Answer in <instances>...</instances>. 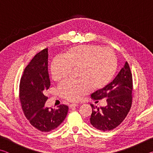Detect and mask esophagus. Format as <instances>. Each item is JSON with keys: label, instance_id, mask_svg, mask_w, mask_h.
Listing matches in <instances>:
<instances>
[{"label": "esophagus", "instance_id": "34e87169", "mask_svg": "<svg viewBox=\"0 0 153 153\" xmlns=\"http://www.w3.org/2000/svg\"><path fill=\"white\" fill-rule=\"evenodd\" d=\"M77 105H78L76 104V103H73V104H71L70 105H69V108H71L73 107H77Z\"/></svg>", "mask_w": 153, "mask_h": 153}]
</instances>
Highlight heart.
Segmentation results:
<instances>
[{"label":"heart","instance_id":"1","mask_svg":"<svg viewBox=\"0 0 153 153\" xmlns=\"http://www.w3.org/2000/svg\"><path fill=\"white\" fill-rule=\"evenodd\" d=\"M117 65L113 51L96 45H82L72 48L65 58L56 56L51 62L50 72L54 81L65 78L71 69L79 68L78 80L67 79L58 87L65 99L76 101L91 88H104L112 79Z\"/></svg>","mask_w":153,"mask_h":153}]
</instances>
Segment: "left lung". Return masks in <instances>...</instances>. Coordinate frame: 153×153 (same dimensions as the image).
Here are the masks:
<instances>
[{
    "label": "left lung",
    "instance_id": "left-lung-1",
    "mask_svg": "<svg viewBox=\"0 0 153 153\" xmlns=\"http://www.w3.org/2000/svg\"><path fill=\"white\" fill-rule=\"evenodd\" d=\"M132 75L126 62L117 76L104 88L97 90L91 95L97 103L105 99L107 106L98 108L91 104L92 112L90 121L98 130L106 131L117 127L126 117L132 103Z\"/></svg>",
    "mask_w": 153,
    "mask_h": 153
}]
</instances>
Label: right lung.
<instances>
[{
    "label": "right lung",
    "mask_w": 153,
    "mask_h": 153,
    "mask_svg": "<svg viewBox=\"0 0 153 153\" xmlns=\"http://www.w3.org/2000/svg\"><path fill=\"white\" fill-rule=\"evenodd\" d=\"M48 48L34 56L25 67L20 80L19 98L22 109L31 125L41 131H50L65 119L68 107H45L48 97L45 95L51 86L48 71Z\"/></svg>",
    "instance_id": "add662e5"
}]
</instances>
